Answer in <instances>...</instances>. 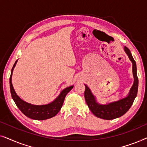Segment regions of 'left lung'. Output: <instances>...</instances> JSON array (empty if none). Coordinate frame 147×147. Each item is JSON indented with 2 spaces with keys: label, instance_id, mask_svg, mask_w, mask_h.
I'll list each match as a JSON object with an SVG mask.
<instances>
[{
  "label": "left lung",
  "instance_id": "left-lung-1",
  "mask_svg": "<svg viewBox=\"0 0 147 147\" xmlns=\"http://www.w3.org/2000/svg\"><path fill=\"white\" fill-rule=\"evenodd\" d=\"M124 51L127 54L132 63V74L134 78L133 85L126 97L117 101L108 102L105 104H100L97 102L96 96L92 94L91 90L85 84L86 90L84 92V96L86 102L90 110L96 117L104 120H113L120 117L130 109L137 95L138 80L136 73V62L128 47L124 46Z\"/></svg>",
  "mask_w": 147,
  "mask_h": 147
}]
</instances>
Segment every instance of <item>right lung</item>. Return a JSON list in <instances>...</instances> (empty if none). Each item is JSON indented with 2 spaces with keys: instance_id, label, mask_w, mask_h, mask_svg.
Wrapping results in <instances>:
<instances>
[{
  "instance_id": "add662e5",
  "label": "right lung",
  "mask_w": 147,
  "mask_h": 147,
  "mask_svg": "<svg viewBox=\"0 0 147 147\" xmlns=\"http://www.w3.org/2000/svg\"><path fill=\"white\" fill-rule=\"evenodd\" d=\"M17 61L18 60L15 61L13 68H12L11 77H10V90H11L12 98L15 102L16 105L26 116L31 118V119L43 120L49 119V118L55 116L61 110L65 96L74 88V86L65 88L60 92L59 96L53 101L47 104L35 105V104L28 103L22 100L17 95L14 90L13 84H12V75H13L14 68L17 63Z\"/></svg>"
}]
</instances>
